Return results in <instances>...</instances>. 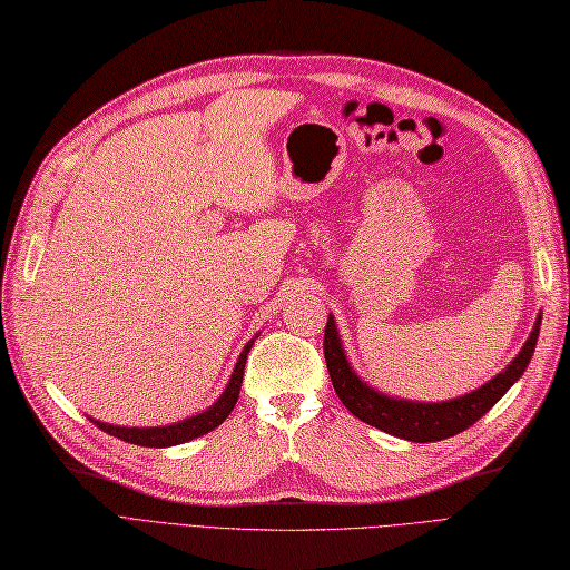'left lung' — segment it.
I'll return each instance as SVG.
<instances>
[{"label": "left lung", "mask_w": 570, "mask_h": 570, "mask_svg": "<svg viewBox=\"0 0 570 570\" xmlns=\"http://www.w3.org/2000/svg\"><path fill=\"white\" fill-rule=\"evenodd\" d=\"M540 324L542 315H538L535 326H532L521 353L498 376L483 383L481 389L443 402L393 397L362 381L345 357L334 315H328L324 328V360L328 376H332L334 383V391L347 407V412H353L364 424L395 438H405L412 440V443H435V440H445L473 426L523 376L532 353H535Z\"/></svg>", "instance_id": "obj_1"}]
</instances>
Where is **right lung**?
<instances>
[{
  "label": "right lung",
  "instance_id": "right-lung-1",
  "mask_svg": "<svg viewBox=\"0 0 570 570\" xmlns=\"http://www.w3.org/2000/svg\"><path fill=\"white\" fill-rule=\"evenodd\" d=\"M258 338V336H255ZM250 338L246 345L242 355H238L236 364H234V372L225 385L223 395H219L213 405L208 410H204L200 414H194V416H187L181 421H175V424H168V426H149V429H127V426H114V424H104V421H97L91 419V424H97L104 433L108 435H116L120 440H125V443L130 445H141V448H173V445H181V443H189V440L194 438H200L210 433L213 429H217L223 421L232 414L236 400H238V391H242V381H244V366H246V357L250 353L253 347V341Z\"/></svg>",
  "mask_w": 570,
  "mask_h": 570
}]
</instances>
